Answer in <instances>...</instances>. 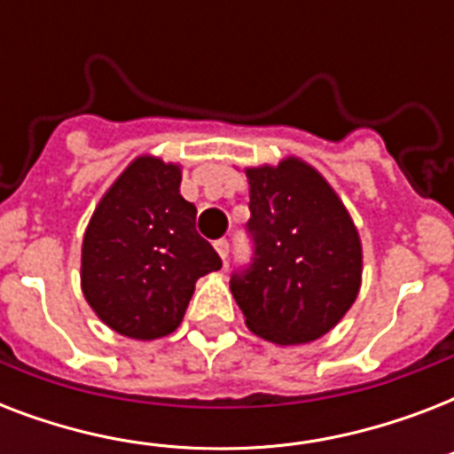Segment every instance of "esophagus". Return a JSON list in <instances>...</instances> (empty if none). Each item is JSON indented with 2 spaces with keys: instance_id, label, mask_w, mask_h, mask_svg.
<instances>
[{
  "instance_id": "obj_1",
  "label": "esophagus",
  "mask_w": 454,
  "mask_h": 454,
  "mask_svg": "<svg viewBox=\"0 0 454 454\" xmlns=\"http://www.w3.org/2000/svg\"><path fill=\"white\" fill-rule=\"evenodd\" d=\"M214 247H216V252H219L221 259L226 262L228 252H231V242H228V240H216V242H214Z\"/></svg>"
}]
</instances>
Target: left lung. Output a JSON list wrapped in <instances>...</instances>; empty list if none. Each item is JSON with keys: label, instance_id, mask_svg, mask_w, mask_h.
<instances>
[{"label": "left lung", "instance_id": "obj_1", "mask_svg": "<svg viewBox=\"0 0 454 454\" xmlns=\"http://www.w3.org/2000/svg\"><path fill=\"white\" fill-rule=\"evenodd\" d=\"M247 178L254 252L231 273V292L254 334L280 346L313 341L358 297V231L330 184L297 157Z\"/></svg>", "mask_w": 454, "mask_h": 454}]
</instances>
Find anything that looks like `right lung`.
<instances>
[{"label":"right lung","mask_w":454,"mask_h":454,"mask_svg":"<svg viewBox=\"0 0 454 454\" xmlns=\"http://www.w3.org/2000/svg\"><path fill=\"white\" fill-rule=\"evenodd\" d=\"M178 185L176 164L138 157L103 195L84 233L82 292L124 337L145 341L176 330L198 278L221 269Z\"/></svg>","instance_id":"right-lung-1"}]
</instances>
